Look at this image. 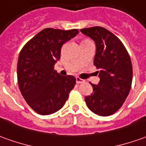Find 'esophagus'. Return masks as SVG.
Here are the masks:
<instances>
[{"label": "esophagus", "mask_w": 146, "mask_h": 146, "mask_svg": "<svg viewBox=\"0 0 146 146\" xmlns=\"http://www.w3.org/2000/svg\"><path fill=\"white\" fill-rule=\"evenodd\" d=\"M85 80H83V79H80V77H76V84H81V83H84Z\"/></svg>", "instance_id": "34e87169"}]
</instances>
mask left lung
<instances>
[{
	"label": "left lung",
	"mask_w": 146,
	"mask_h": 146,
	"mask_svg": "<svg viewBox=\"0 0 146 146\" xmlns=\"http://www.w3.org/2000/svg\"><path fill=\"white\" fill-rule=\"evenodd\" d=\"M80 31L96 43L94 65L100 77L98 84H92V93L84 100L95 114L111 115L122 107L130 92L133 76L130 55L119 38L106 28L92 27Z\"/></svg>",
	"instance_id": "obj_1"
}]
</instances>
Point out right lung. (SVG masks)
<instances>
[{
	"mask_svg": "<svg viewBox=\"0 0 146 146\" xmlns=\"http://www.w3.org/2000/svg\"><path fill=\"white\" fill-rule=\"evenodd\" d=\"M79 33L77 29L45 28L21 50L17 79L21 94L38 114L50 115L62 108L76 83L73 76H61L54 65L64 43Z\"/></svg>",
	"mask_w": 146,
	"mask_h": 146,
	"instance_id": "add662e5",
	"label": "right lung"
}]
</instances>
